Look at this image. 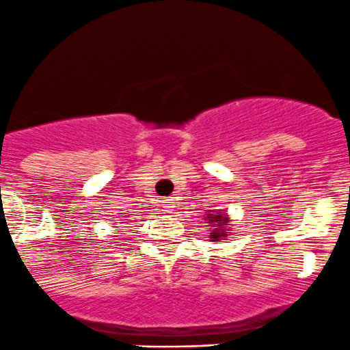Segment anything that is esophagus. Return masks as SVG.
Here are the masks:
<instances>
[{
	"mask_svg": "<svg viewBox=\"0 0 350 350\" xmlns=\"http://www.w3.org/2000/svg\"><path fill=\"white\" fill-rule=\"evenodd\" d=\"M165 207H167V209H168V213H170V211L174 209V202H172V199L167 200V204H165Z\"/></svg>",
	"mask_w": 350,
	"mask_h": 350,
	"instance_id": "obj_1",
	"label": "esophagus"
}]
</instances>
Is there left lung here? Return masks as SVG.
<instances>
[{
    "label": "left lung",
    "instance_id": "1",
    "mask_svg": "<svg viewBox=\"0 0 350 350\" xmlns=\"http://www.w3.org/2000/svg\"><path fill=\"white\" fill-rule=\"evenodd\" d=\"M209 213H213V211H209ZM207 221L211 223V226H213V233H211V238L214 240H219L221 237H224V224L230 223V219L228 217H224L223 214H207Z\"/></svg>",
    "mask_w": 350,
    "mask_h": 350
}]
</instances>
